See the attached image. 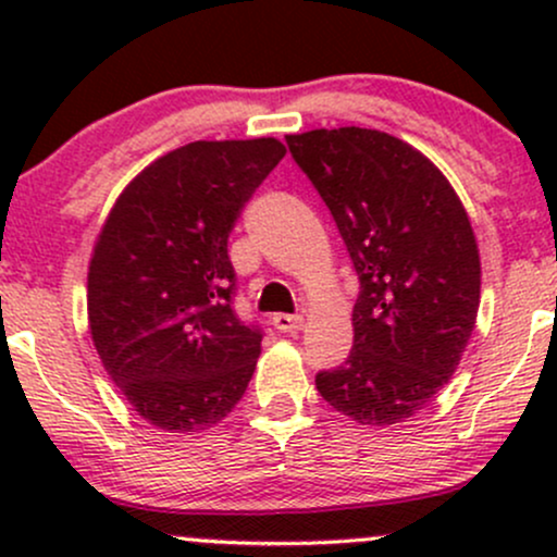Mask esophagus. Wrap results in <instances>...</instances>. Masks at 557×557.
<instances>
[{
    "instance_id": "1",
    "label": "esophagus",
    "mask_w": 557,
    "mask_h": 557,
    "mask_svg": "<svg viewBox=\"0 0 557 557\" xmlns=\"http://www.w3.org/2000/svg\"><path fill=\"white\" fill-rule=\"evenodd\" d=\"M272 324L277 332H298L304 327V317L300 314H274Z\"/></svg>"
}]
</instances>
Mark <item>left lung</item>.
Here are the masks:
<instances>
[{
    "instance_id": "obj_1",
    "label": "left lung",
    "mask_w": 557,
    "mask_h": 557,
    "mask_svg": "<svg viewBox=\"0 0 557 557\" xmlns=\"http://www.w3.org/2000/svg\"><path fill=\"white\" fill-rule=\"evenodd\" d=\"M359 274L354 348L317 389L367 426L411 419L456 374L476 324L482 264L461 198L406 140L369 127L287 136Z\"/></svg>"
}]
</instances>
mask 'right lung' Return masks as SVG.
<instances>
[{
    "label": "right lung",
    "mask_w": 557,
    "mask_h": 557,
    "mask_svg": "<svg viewBox=\"0 0 557 557\" xmlns=\"http://www.w3.org/2000/svg\"><path fill=\"white\" fill-rule=\"evenodd\" d=\"M283 157L277 138L185 144L140 170L101 225L88 330L104 372L157 430H209L251 382L261 332L233 311L227 238Z\"/></svg>",
    "instance_id": "right-lung-1"
}]
</instances>
